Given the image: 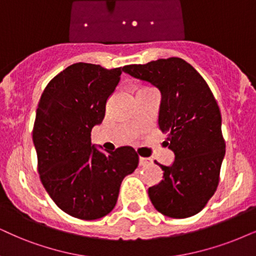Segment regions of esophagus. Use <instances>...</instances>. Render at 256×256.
Masks as SVG:
<instances>
[{"label": "esophagus", "mask_w": 256, "mask_h": 256, "mask_svg": "<svg viewBox=\"0 0 256 256\" xmlns=\"http://www.w3.org/2000/svg\"><path fill=\"white\" fill-rule=\"evenodd\" d=\"M151 163H152V160H148V158L139 157V166H148V164H151Z\"/></svg>", "instance_id": "obj_1"}]
</instances>
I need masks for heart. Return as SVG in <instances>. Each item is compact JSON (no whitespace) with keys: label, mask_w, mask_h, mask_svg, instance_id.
<instances>
[{"label":"heart","mask_w":256,"mask_h":256,"mask_svg":"<svg viewBox=\"0 0 256 256\" xmlns=\"http://www.w3.org/2000/svg\"><path fill=\"white\" fill-rule=\"evenodd\" d=\"M144 88H146V87H144ZM140 90H143V88H140Z\"/></svg>","instance_id":"heart-1"}]
</instances>
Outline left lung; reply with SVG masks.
Returning <instances> with one entry per match:
<instances>
[{
	"instance_id": "left-lung-1",
	"label": "left lung",
	"mask_w": 256,
	"mask_h": 256,
	"mask_svg": "<svg viewBox=\"0 0 256 256\" xmlns=\"http://www.w3.org/2000/svg\"><path fill=\"white\" fill-rule=\"evenodd\" d=\"M122 70L151 82L162 93L160 130L168 134L174 151L171 166H162L163 180L148 188V197L160 214L172 218L196 215L214 195L226 154L221 112L202 76L180 58L128 64Z\"/></svg>"
}]
</instances>
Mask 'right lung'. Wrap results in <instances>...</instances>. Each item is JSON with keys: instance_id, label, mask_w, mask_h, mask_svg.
Instances as JSON below:
<instances>
[{"instance_id": "right-lung-1", "label": "right lung", "mask_w": 256, "mask_h": 256, "mask_svg": "<svg viewBox=\"0 0 256 256\" xmlns=\"http://www.w3.org/2000/svg\"><path fill=\"white\" fill-rule=\"evenodd\" d=\"M120 74L122 67L73 64L48 82L38 104L33 142L40 180L54 203L73 218L90 221L111 212L122 180L138 166L131 146L102 154L90 142Z\"/></svg>"}]
</instances>
